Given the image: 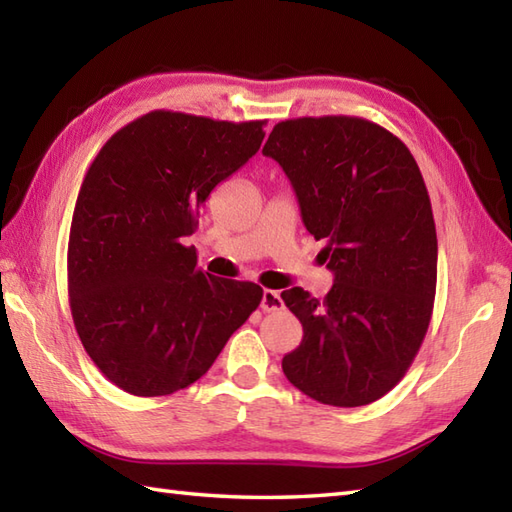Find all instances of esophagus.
<instances>
[{
    "label": "esophagus",
    "mask_w": 512,
    "mask_h": 512,
    "mask_svg": "<svg viewBox=\"0 0 512 512\" xmlns=\"http://www.w3.org/2000/svg\"><path fill=\"white\" fill-rule=\"evenodd\" d=\"M284 308V301H281V295L277 290H264L262 292V310L264 312H277Z\"/></svg>",
    "instance_id": "34e87169"
}]
</instances>
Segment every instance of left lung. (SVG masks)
<instances>
[{
    "instance_id": "obj_1",
    "label": "left lung",
    "mask_w": 512,
    "mask_h": 512,
    "mask_svg": "<svg viewBox=\"0 0 512 512\" xmlns=\"http://www.w3.org/2000/svg\"><path fill=\"white\" fill-rule=\"evenodd\" d=\"M262 151L334 275L323 301L281 292L303 325L281 367L323 405H369L405 376L431 321L438 237L422 173L400 138L356 116L281 121Z\"/></svg>"
}]
</instances>
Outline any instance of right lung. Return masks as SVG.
I'll list each match as a JSON object with an SVG mask.
<instances>
[{"label": "right lung", "mask_w": 512, "mask_h": 512, "mask_svg": "<svg viewBox=\"0 0 512 512\" xmlns=\"http://www.w3.org/2000/svg\"><path fill=\"white\" fill-rule=\"evenodd\" d=\"M266 121L156 110L107 140L76 198L68 244L74 328L107 380L134 396L189 387L262 301L253 281L198 268L211 191L262 147Z\"/></svg>", "instance_id": "obj_1"}]
</instances>
